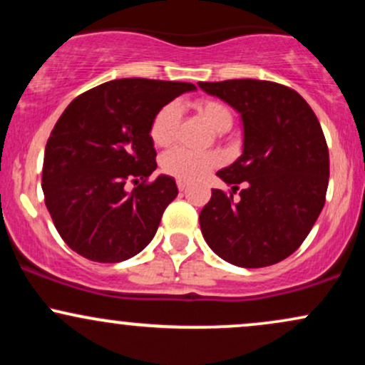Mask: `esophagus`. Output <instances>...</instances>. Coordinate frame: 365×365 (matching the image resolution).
Here are the masks:
<instances>
[{"instance_id": "obj_1", "label": "esophagus", "mask_w": 365, "mask_h": 365, "mask_svg": "<svg viewBox=\"0 0 365 365\" xmlns=\"http://www.w3.org/2000/svg\"><path fill=\"white\" fill-rule=\"evenodd\" d=\"M177 185H178V190L180 192H185L187 190V182H182V180H178V182H177Z\"/></svg>"}]
</instances>
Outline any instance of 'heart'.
Segmentation results:
<instances>
[{
	"mask_svg": "<svg viewBox=\"0 0 365 365\" xmlns=\"http://www.w3.org/2000/svg\"><path fill=\"white\" fill-rule=\"evenodd\" d=\"M197 115L216 133H225L232 128L233 113L225 103L217 99H199L194 104ZM180 110L175 103L166 104L156 113L150 123V140L156 148H168L177 135ZM221 165L220 154H194L183 149H173L163 158L161 166L165 173L182 182H199Z\"/></svg>",
	"mask_w": 365,
	"mask_h": 365,
	"instance_id": "obj_1",
	"label": "heart"
}]
</instances>
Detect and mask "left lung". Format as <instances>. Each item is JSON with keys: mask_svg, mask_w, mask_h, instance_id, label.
<instances>
[{"mask_svg": "<svg viewBox=\"0 0 365 365\" xmlns=\"http://www.w3.org/2000/svg\"><path fill=\"white\" fill-rule=\"evenodd\" d=\"M199 87L240 115L244 144L217 171L240 199L212 188L199 215L212 252L240 267L276 264L299 249L324 206L329 153L319 120L290 87L237 78Z\"/></svg>", "mask_w": 365, "mask_h": 365, "instance_id": "8db88e82", "label": "left lung"}]
</instances>
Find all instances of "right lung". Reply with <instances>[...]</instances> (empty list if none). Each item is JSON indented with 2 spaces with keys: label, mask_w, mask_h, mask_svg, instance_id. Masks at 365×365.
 <instances>
[{
  "label": "right lung",
  "mask_w": 365,
  "mask_h": 365,
  "mask_svg": "<svg viewBox=\"0 0 365 365\" xmlns=\"http://www.w3.org/2000/svg\"><path fill=\"white\" fill-rule=\"evenodd\" d=\"M194 83L118 78L75 98L44 150L46 207L65 244L91 261L121 262L144 250L168 204L173 177L145 182L156 165L150 123Z\"/></svg>",
  "instance_id": "obj_1"
}]
</instances>
